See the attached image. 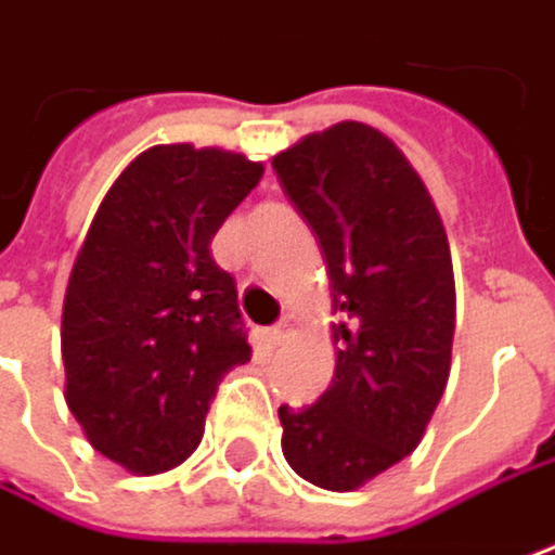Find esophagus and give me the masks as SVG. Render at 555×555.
<instances>
[{"mask_svg": "<svg viewBox=\"0 0 555 555\" xmlns=\"http://www.w3.org/2000/svg\"><path fill=\"white\" fill-rule=\"evenodd\" d=\"M295 327H298V321H295L292 314H285V318L279 321L276 327L270 330V343H273V346H282V343H285V339H288V336L295 333Z\"/></svg>", "mask_w": 555, "mask_h": 555, "instance_id": "obj_1", "label": "esophagus"}]
</instances>
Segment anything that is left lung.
I'll return each mask as SVG.
<instances>
[{
  "label": "left lung",
  "instance_id": "8db88e82",
  "mask_svg": "<svg viewBox=\"0 0 555 555\" xmlns=\"http://www.w3.org/2000/svg\"><path fill=\"white\" fill-rule=\"evenodd\" d=\"M327 260L336 369L311 406H279L282 454L308 482L349 492L403 461L444 393L454 270L441 216L403 152L346 120L273 158Z\"/></svg>",
  "mask_w": 555,
  "mask_h": 555
}]
</instances>
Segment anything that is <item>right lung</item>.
I'll return each mask as SVG.
<instances>
[{"label":"right lung","instance_id":"right-lung-1","mask_svg":"<svg viewBox=\"0 0 555 555\" xmlns=\"http://www.w3.org/2000/svg\"><path fill=\"white\" fill-rule=\"evenodd\" d=\"M263 165L155 145L107 190L63 301L66 403L94 451L129 474L183 464L219 380L250 362L237 285L212 237Z\"/></svg>","mask_w":555,"mask_h":555}]
</instances>
